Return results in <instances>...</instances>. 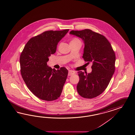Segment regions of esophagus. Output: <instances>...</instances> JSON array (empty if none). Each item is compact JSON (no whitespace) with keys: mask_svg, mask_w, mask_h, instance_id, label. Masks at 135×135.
<instances>
[{"mask_svg":"<svg viewBox=\"0 0 135 135\" xmlns=\"http://www.w3.org/2000/svg\"><path fill=\"white\" fill-rule=\"evenodd\" d=\"M75 73V72L73 71V70H69V71H68V76H71V75H73Z\"/></svg>","mask_w":135,"mask_h":135,"instance_id":"obj_1","label":"esophagus"}]
</instances>
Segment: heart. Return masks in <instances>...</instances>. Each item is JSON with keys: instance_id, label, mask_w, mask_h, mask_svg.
Returning a JSON list of instances; mask_svg holds the SVG:
<instances>
[{"instance_id": "heart-1", "label": "heart", "mask_w": 135, "mask_h": 135, "mask_svg": "<svg viewBox=\"0 0 135 135\" xmlns=\"http://www.w3.org/2000/svg\"><path fill=\"white\" fill-rule=\"evenodd\" d=\"M77 41H81L80 40L77 38V37H73L72 39H71V40L70 41V43H71V42H77Z\"/></svg>"}]
</instances>
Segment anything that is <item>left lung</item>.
Wrapping results in <instances>:
<instances>
[{"label":"left lung","instance_id":"left-lung-1","mask_svg":"<svg viewBox=\"0 0 135 135\" xmlns=\"http://www.w3.org/2000/svg\"><path fill=\"white\" fill-rule=\"evenodd\" d=\"M70 33L84 41L83 58L88 64H93L91 73L78 72L80 78L77 86L78 94L84 98H94L105 90L114 73V51L105 37L91 30H72Z\"/></svg>","mask_w":135,"mask_h":135}]
</instances>
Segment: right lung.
<instances>
[{"label": "right lung", "mask_w": 135, "mask_h": 135, "mask_svg": "<svg viewBox=\"0 0 135 135\" xmlns=\"http://www.w3.org/2000/svg\"><path fill=\"white\" fill-rule=\"evenodd\" d=\"M68 31L69 29L47 31L33 37L21 54L22 78L30 91L42 100H54L61 94L68 70L65 67L52 69L47 62L51 54L55 52L58 42Z\"/></svg>", "instance_id": "1"}]
</instances>
